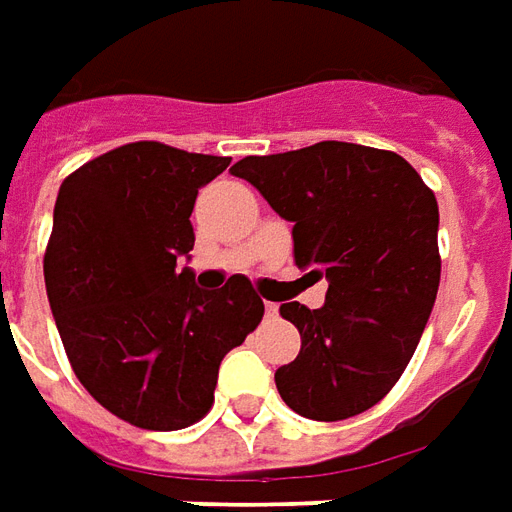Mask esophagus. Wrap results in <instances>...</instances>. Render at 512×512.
Instances as JSON below:
<instances>
[{"instance_id": "esophagus-1", "label": "esophagus", "mask_w": 512, "mask_h": 512, "mask_svg": "<svg viewBox=\"0 0 512 512\" xmlns=\"http://www.w3.org/2000/svg\"><path fill=\"white\" fill-rule=\"evenodd\" d=\"M264 312H267V317H276L278 315V303L264 301Z\"/></svg>"}]
</instances>
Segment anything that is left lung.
Segmentation results:
<instances>
[{
  "instance_id": "left-lung-1",
  "label": "left lung",
  "mask_w": 512,
  "mask_h": 512,
  "mask_svg": "<svg viewBox=\"0 0 512 512\" xmlns=\"http://www.w3.org/2000/svg\"><path fill=\"white\" fill-rule=\"evenodd\" d=\"M231 172L292 222L295 264L329 281L320 309H278L301 331V354L276 370L284 404L312 421L370 410L410 365L438 298L435 192L401 155L348 142L248 155Z\"/></svg>"
}]
</instances>
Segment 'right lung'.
Returning a JSON list of instances; mask_svg holds the SVG:
<instances>
[{"mask_svg":"<svg viewBox=\"0 0 512 512\" xmlns=\"http://www.w3.org/2000/svg\"><path fill=\"white\" fill-rule=\"evenodd\" d=\"M231 158L122 144L61 183L44 281L74 376L116 418L153 432L197 424L222 357L262 323L245 276L220 292L178 259L195 248L200 186Z\"/></svg>","mask_w":512,"mask_h":512,"instance_id":"right-lung-1","label":"right lung"}]
</instances>
